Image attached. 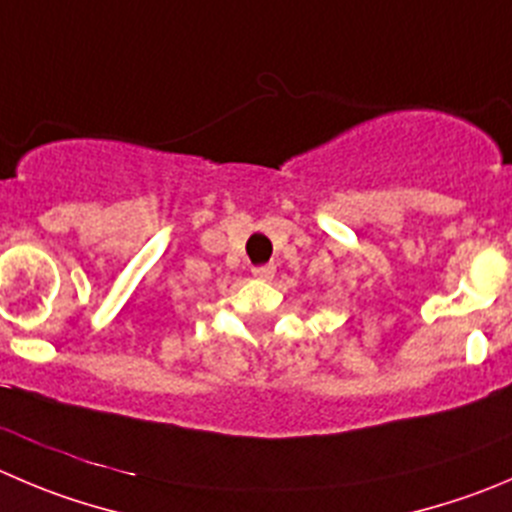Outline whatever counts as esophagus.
Listing matches in <instances>:
<instances>
[{"instance_id":"esophagus-1","label":"esophagus","mask_w":512,"mask_h":512,"mask_svg":"<svg viewBox=\"0 0 512 512\" xmlns=\"http://www.w3.org/2000/svg\"><path fill=\"white\" fill-rule=\"evenodd\" d=\"M251 274L256 276V279H261V281H269V279H274V274H276V266H274V264L253 266V269H251Z\"/></svg>"}]
</instances>
